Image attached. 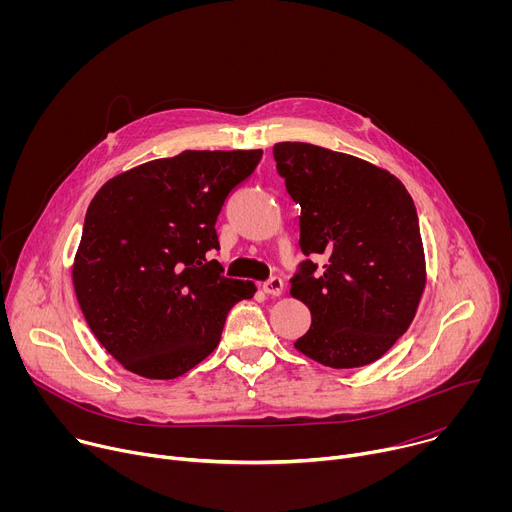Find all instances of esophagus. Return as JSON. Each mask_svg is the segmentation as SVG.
Returning <instances> with one entry per match:
<instances>
[{"instance_id": "34e87169", "label": "esophagus", "mask_w": 512, "mask_h": 512, "mask_svg": "<svg viewBox=\"0 0 512 512\" xmlns=\"http://www.w3.org/2000/svg\"><path fill=\"white\" fill-rule=\"evenodd\" d=\"M263 291L269 296H281L283 294V279L281 277H271L263 283Z\"/></svg>"}]
</instances>
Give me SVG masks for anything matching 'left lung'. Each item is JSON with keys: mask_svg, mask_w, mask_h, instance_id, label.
<instances>
[{"mask_svg": "<svg viewBox=\"0 0 512 512\" xmlns=\"http://www.w3.org/2000/svg\"><path fill=\"white\" fill-rule=\"evenodd\" d=\"M277 172L302 206L300 247L310 259L289 294L312 314L294 344L332 369L381 358L411 326L425 289L415 204L391 172L302 141L273 145Z\"/></svg>", "mask_w": 512, "mask_h": 512, "instance_id": "1", "label": "left lung"}]
</instances>
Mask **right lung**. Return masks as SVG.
<instances>
[{
	"instance_id": "1",
	"label": "right lung",
	"mask_w": 512,
	"mask_h": 512,
	"mask_svg": "<svg viewBox=\"0 0 512 512\" xmlns=\"http://www.w3.org/2000/svg\"><path fill=\"white\" fill-rule=\"evenodd\" d=\"M261 150H186L107 180L89 204L72 263L83 316L123 369L168 381L221 342L229 310L255 283L223 275L216 216Z\"/></svg>"
}]
</instances>
